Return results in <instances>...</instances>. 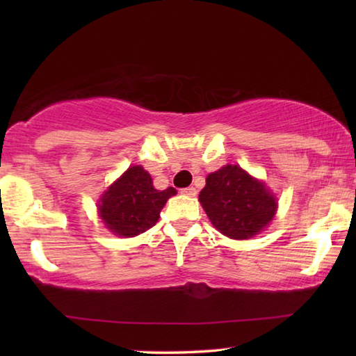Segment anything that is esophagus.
<instances>
[{
    "mask_svg": "<svg viewBox=\"0 0 356 356\" xmlns=\"http://www.w3.org/2000/svg\"><path fill=\"white\" fill-rule=\"evenodd\" d=\"M180 193H182V195H186V196H196V188H193V186H188V188H182L180 190Z\"/></svg>",
    "mask_w": 356,
    "mask_h": 356,
    "instance_id": "34e87169",
    "label": "esophagus"
}]
</instances>
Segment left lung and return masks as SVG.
Wrapping results in <instances>:
<instances>
[{
	"label": "left lung",
	"instance_id": "left-lung-1",
	"mask_svg": "<svg viewBox=\"0 0 356 356\" xmlns=\"http://www.w3.org/2000/svg\"><path fill=\"white\" fill-rule=\"evenodd\" d=\"M200 202L216 231L236 240L254 237L270 225L278 209L265 184L237 165L209 174Z\"/></svg>",
	"mask_w": 356,
	"mask_h": 356
}]
</instances>
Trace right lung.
I'll return each instance as SVG.
<instances>
[{"instance_id":"add662e5","label":"right lung","mask_w":356,"mask_h":356,"mask_svg":"<svg viewBox=\"0 0 356 356\" xmlns=\"http://www.w3.org/2000/svg\"><path fill=\"white\" fill-rule=\"evenodd\" d=\"M176 188L155 190L152 177L143 166H130L108 186L99 201V216L106 229L119 237H135L155 226L166 201Z\"/></svg>"}]
</instances>
